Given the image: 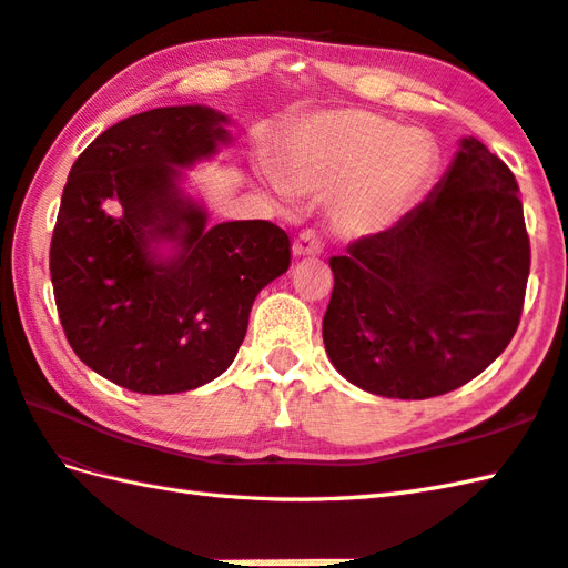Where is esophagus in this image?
Returning a JSON list of instances; mask_svg holds the SVG:
<instances>
[{
	"instance_id": "34e87169",
	"label": "esophagus",
	"mask_w": 568,
	"mask_h": 568,
	"mask_svg": "<svg viewBox=\"0 0 568 568\" xmlns=\"http://www.w3.org/2000/svg\"><path fill=\"white\" fill-rule=\"evenodd\" d=\"M293 253H295L297 258H300V256H320V253H322L320 236H317L315 232H312V229H305V232L295 239Z\"/></svg>"
}]
</instances>
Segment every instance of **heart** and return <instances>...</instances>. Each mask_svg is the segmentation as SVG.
Listing matches in <instances>:
<instances>
[{"instance_id": "1", "label": "heart", "mask_w": 568, "mask_h": 568, "mask_svg": "<svg viewBox=\"0 0 568 568\" xmlns=\"http://www.w3.org/2000/svg\"><path fill=\"white\" fill-rule=\"evenodd\" d=\"M437 165V149L417 129L378 114L346 110L310 119L291 136L285 183L334 202L346 236H371L397 222Z\"/></svg>"}]
</instances>
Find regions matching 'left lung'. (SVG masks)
I'll use <instances>...</instances> for the list:
<instances>
[{"instance_id": "obj_1", "label": "left lung", "mask_w": 568, "mask_h": 568, "mask_svg": "<svg viewBox=\"0 0 568 568\" xmlns=\"http://www.w3.org/2000/svg\"><path fill=\"white\" fill-rule=\"evenodd\" d=\"M515 175L464 139L425 202L332 256L322 336L358 388L425 400L496 361L523 317L529 236Z\"/></svg>"}]
</instances>
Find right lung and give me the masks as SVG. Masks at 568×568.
<instances>
[{"mask_svg": "<svg viewBox=\"0 0 568 568\" xmlns=\"http://www.w3.org/2000/svg\"><path fill=\"white\" fill-rule=\"evenodd\" d=\"M210 106H161L110 126L72 163L51 239V281L68 344L122 388L168 395L232 366L253 300L291 265V239L265 220L207 229L180 197L175 165L226 143ZM179 256L155 262L153 240Z\"/></svg>", "mask_w": 568, "mask_h": 568, "instance_id": "obj_1", "label": "right lung"}]
</instances>
